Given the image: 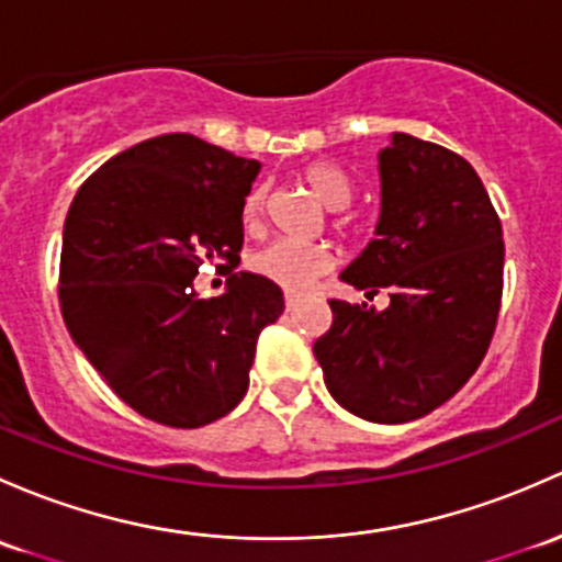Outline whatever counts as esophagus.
Masks as SVG:
<instances>
[{
    "instance_id": "obj_1",
    "label": "esophagus",
    "mask_w": 562,
    "mask_h": 562,
    "mask_svg": "<svg viewBox=\"0 0 562 562\" xmlns=\"http://www.w3.org/2000/svg\"><path fill=\"white\" fill-rule=\"evenodd\" d=\"M285 306H288V312L296 310V306H299V296H293V293H285Z\"/></svg>"
}]
</instances>
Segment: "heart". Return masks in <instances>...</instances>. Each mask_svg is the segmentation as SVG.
Masks as SVG:
<instances>
[{
  "label": "heart",
  "mask_w": 562,
  "mask_h": 562,
  "mask_svg": "<svg viewBox=\"0 0 562 562\" xmlns=\"http://www.w3.org/2000/svg\"><path fill=\"white\" fill-rule=\"evenodd\" d=\"M301 180L306 182L312 193L321 199L328 210H345L352 199V182L350 177L341 172L339 167L328 161H315L310 167H304ZM266 204L263 188L247 193L245 199V215L247 226L258 223ZM334 266V256H330L328 247L323 245H301V241L291 239H274L269 245H263L261 250L252 252L250 269L256 271L263 280L274 282L282 291L288 293H304L315 285L317 277H323Z\"/></svg>",
  "instance_id": "obj_1"
}]
</instances>
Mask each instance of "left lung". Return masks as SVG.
Listing matches in <instances>:
<instances>
[{"label":"left lung","instance_id":"obj_1","mask_svg":"<svg viewBox=\"0 0 562 562\" xmlns=\"http://www.w3.org/2000/svg\"><path fill=\"white\" fill-rule=\"evenodd\" d=\"M374 239L341 271L390 288V304L328 301L315 341L328 393L369 423L430 415L469 382L493 339L504 288V232L480 175L447 147L393 132L376 153Z\"/></svg>","mask_w":562,"mask_h":562}]
</instances>
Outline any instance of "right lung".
Returning a JSON list of instances; mask_svg holds the SVG:
<instances>
[{
  "label": "right lung",
  "mask_w": 562,
  "mask_h": 562,
  "mask_svg": "<svg viewBox=\"0 0 562 562\" xmlns=\"http://www.w3.org/2000/svg\"><path fill=\"white\" fill-rule=\"evenodd\" d=\"M261 164L193 134L112 156L67 212L61 315L82 356L147 420L202 428L245 398L258 336L285 310L280 285L236 271L202 299L199 266H236L241 210Z\"/></svg>",
  "instance_id": "obj_1"
}]
</instances>
